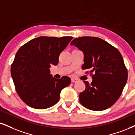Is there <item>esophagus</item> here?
<instances>
[{
    "instance_id": "34e87169",
    "label": "esophagus",
    "mask_w": 135,
    "mask_h": 135,
    "mask_svg": "<svg viewBox=\"0 0 135 135\" xmlns=\"http://www.w3.org/2000/svg\"><path fill=\"white\" fill-rule=\"evenodd\" d=\"M71 82H72V83L78 82V79H75V78H71Z\"/></svg>"
}]
</instances>
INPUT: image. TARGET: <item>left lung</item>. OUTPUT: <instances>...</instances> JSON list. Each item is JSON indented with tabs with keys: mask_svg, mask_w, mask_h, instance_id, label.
I'll use <instances>...</instances> for the list:
<instances>
[{
	"mask_svg": "<svg viewBox=\"0 0 135 135\" xmlns=\"http://www.w3.org/2000/svg\"><path fill=\"white\" fill-rule=\"evenodd\" d=\"M71 46L84 54L83 69H89L91 84L83 81L86 89L79 94L82 105L93 111H102L113 105L127 82L128 71L122 56L116 48L96 37L74 39Z\"/></svg>",
	"mask_w": 135,
	"mask_h": 135,
	"instance_id": "obj_1",
	"label": "left lung"
}]
</instances>
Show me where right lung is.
Returning <instances> with one entry per match:
<instances>
[{
  "label": "right lung",
  "mask_w": 135,
  "mask_h": 135,
  "mask_svg": "<svg viewBox=\"0 0 135 135\" xmlns=\"http://www.w3.org/2000/svg\"><path fill=\"white\" fill-rule=\"evenodd\" d=\"M73 39L41 36L18 50L11 65V76L18 95L30 107H51L59 100L61 90L70 84V78L56 79L50 74L49 68L58 64L60 53Z\"/></svg>",
  "instance_id": "right-lung-1"
}]
</instances>
